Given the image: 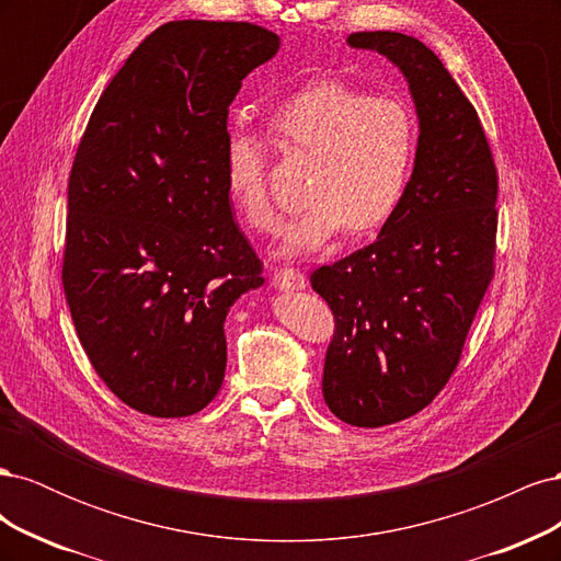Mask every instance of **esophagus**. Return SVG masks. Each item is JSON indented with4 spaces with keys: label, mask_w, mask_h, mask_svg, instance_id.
I'll list each match as a JSON object with an SVG mask.
<instances>
[{
    "label": "esophagus",
    "mask_w": 561,
    "mask_h": 561,
    "mask_svg": "<svg viewBox=\"0 0 561 561\" xmlns=\"http://www.w3.org/2000/svg\"><path fill=\"white\" fill-rule=\"evenodd\" d=\"M274 285L278 287V290L295 293V290H301V287L307 285V278H304L301 271L285 266V268H276L274 271Z\"/></svg>",
    "instance_id": "esophagus-1"
}]
</instances>
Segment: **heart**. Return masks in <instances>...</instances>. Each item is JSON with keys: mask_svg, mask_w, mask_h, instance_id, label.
Instances as JSON below:
<instances>
[{"mask_svg": "<svg viewBox=\"0 0 561 561\" xmlns=\"http://www.w3.org/2000/svg\"><path fill=\"white\" fill-rule=\"evenodd\" d=\"M266 124L285 154H311L307 203L285 231V254L325 248L344 227L348 233L375 231L396 215L416 157L414 116L400 100L318 81L280 100ZM225 180L252 229L268 233L280 227L266 186V147L257 135L229 133Z\"/></svg>", "mask_w": 561, "mask_h": 561, "instance_id": "b5f03b06", "label": "heart"}]
</instances>
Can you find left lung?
<instances>
[{"label": "left lung", "mask_w": 561, "mask_h": 561, "mask_svg": "<svg viewBox=\"0 0 561 561\" xmlns=\"http://www.w3.org/2000/svg\"><path fill=\"white\" fill-rule=\"evenodd\" d=\"M410 83L414 171L377 241L320 266L334 336L322 369L330 412L351 426L410 419L445 388L494 278L499 175L480 116L433 50L400 32H353Z\"/></svg>", "instance_id": "8db88e82"}]
</instances>
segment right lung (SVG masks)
I'll list each match as a JSON object with an SVG mask.
<instances>
[{
  "label": "right lung",
  "mask_w": 561,
  "mask_h": 561,
  "mask_svg": "<svg viewBox=\"0 0 561 561\" xmlns=\"http://www.w3.org/2000/svg\"><path fill=\"white\" fill-rule=\"evenodd\" d=\"M252 23L173 21L100 95L67 186L62 287L98 377L133 410L201 412L225 379V320L264 283L233 222L227 116L278 54Z\"/></svg>",
  "instance_id": "1"
}]
</instances>
